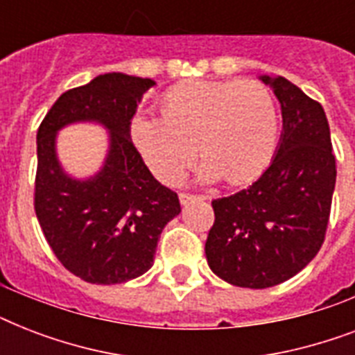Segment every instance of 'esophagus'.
Returning <instances> with one entry per match:
<instances>
[{
  "instance_id": "34e87169",
  "label": "esophagus",
  "mask_w": 355,
  "mask_h": 355,
  "mask_svg": "<svg viewBox=\"0 0 355 355\" xmlns=\"http://www.w3.org/2000/svg\"><path fill=\"white\" fill-rule=\"evenodd\" d=\"M178 199H180V202H182V205H188V202H193V200H202L205 197H202V195L186 193V191H182V193H178Z\"/></svg>"
}]
</instances>
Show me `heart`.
Instances as JSON below:
<instances>
[{
    "instance_id": "heart-1",
    "label": "heart",
    "mask_w": 355,
    "mask_h": 355,
    "mask_svg": "<svg viewBox=\"0 0 355 355\" xmlns=\"http://www.w3.org/2000/svg\"><path fill=\"white\" fill-rule=\"evenodd\" d=\"M162 118L136 116L130 134L147 166L173 184L195 158L202 177L243 184L258 177L276 145L278 116L270 92L258 80H188L166 92Z\"/></svg>"
}]
</instances>
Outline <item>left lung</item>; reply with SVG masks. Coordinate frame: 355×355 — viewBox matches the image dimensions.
<instances>
[{
    "instance_id": "1",
    "label": "left lung",
    "mask_w": 355,
    "mask_h": 355,
    "mask_svg": "<svg viewBox=\"0 0 355 355\" xmlns=\"http://www.w3.org/2000/svg\"><path fill=\"white\" fill-rule=\"evenodd\" d=\"M282 105L275 160L248 188L211 200L206 259L219 278L265 289L300 272L322 247L336 188L324 108L284 77H261Z\"/></svg>"
}]
</instances>
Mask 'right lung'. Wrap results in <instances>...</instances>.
Instances as JSON below:
<instances>
[{
	"label": "right lung",
	"mask_w": 355,
	"mask_h": 355,
	"mask_svg": "<svg viewBox=\"0 0 355 355\" xmlns=\"http://www.w3.org/2000/svg\"><path fill=\"white\" fill-rule=\"evenodd\" d=\"M155 80L105 73L64 92L36 132L35 211L60 263L88 284H121L153 267L158 237L180 214L173 189L162 186L130 139V119ZM73 121L111 130L107 162L96 178L75 181L62 171L54 134Z\"/></svg>",
	"instance_id": "add662e5"
}]
</instances>
